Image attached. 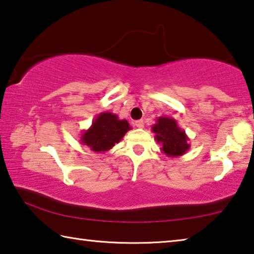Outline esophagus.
<instances>
[{
	"label": "esophagus",
	"instance_id": "34e87169",
	"mask_svg": "<svg viewBox=\"0 0 254 254\" xmlns=\"http://www.w3.org/2000/svg\"><path fill=\"white\" fill-rule=\"evenodd\" d=\"M134 124H135V127H139V128H142L144 127V123H143L142 120H137V121H135Z\"/></svg>",
	"mask_w": 254,
	"mask_h": 254
}]
</instances>
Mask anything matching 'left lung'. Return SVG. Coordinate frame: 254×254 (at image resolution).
<instances>
[{"label": "left lung", "mask_w": 254, "mask_h": 254, "mask_svg": "<svg viewBox=\"0 0 254 254\" xmlns=\"http://www.w3.org/2000/svg\"><path fill=\"white\" fill-rule=\"evenodd\" d=\"M151 130L154 133V139L161 145L162 153L167 157H180L190 148L186 132L178 127L174 118H157Z\"/></svg>", "instance_id": "left-lung-1"}]
</instances>
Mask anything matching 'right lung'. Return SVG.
Instances as JSON below:
<instances>
[{"mask_svg":"<svg viewBox=\"0 0 254 254\" xmlns=\"http://www.w3.org/2000/svg\"><path fill=\"white\" fill-rule=\"evenodd\" d=\"M127 120H120L117 114L102 112L94 120L92 126L83 132L79 142L94 152H106L123 139L131 130Z\"/></svg>","mask_w":254,"mask_h":254,"instance_id":"1","label":"right lung"}]
</instances>
